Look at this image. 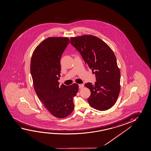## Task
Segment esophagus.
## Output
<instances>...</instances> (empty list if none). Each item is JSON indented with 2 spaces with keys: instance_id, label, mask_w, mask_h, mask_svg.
I'll list each match as a JSON object with an SVG mask.
<instances>
[{
  "instance_id": "34e87169",
  "label": "esophagus",
  "mask_w": 151,
  "mask_h": 151,
  "mask_svg": "<svg viewBox=\"0 0 151 151\" xmlns=\"http://www.w3.org/2000/svg\"><path fill=\"white\" fill-rule=\"evenodd\" d=\"M79 87L80 89H82L84 88V84H79Z\"/></svg>"
}]
</instances>
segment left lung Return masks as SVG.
<instances>
[{"instance_id":"left-lung-1","label":"left lung","mask_w":151,"mask_h":151,"mask_svg":"<svg viewBox=\"0 0 151 151\" xmlns=\"http://www.w3.org/2000/svg\"><path fill=\"white\" fill-rule=\"evenodd\" d=\"M70 41L96 75L94 85L90 82L84 85L91 91L88 103L97 110L110 109L116 102L121 89L120 70L113 51L105 42L91 35L71 37Z\"/></svg>"}]
</instances>
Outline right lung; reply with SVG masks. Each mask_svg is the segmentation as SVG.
Here are the masks:
<instances>
[{
	"mask_svg": "<svg viewBox=\"0 0 151 151\" xmlns=\"http://www.w3.org/2000/svg\"><path fill=\"white\" fill-rule=\"evenodd\" d=\"M70 43L67 37H49L32 53L30 71L34 89L45 107L55 117L64 118L74 110L73 98L79 91L77 83L59 86L60 59Z\"/></svg>",
	"mask_w": 151,
	"mask_h": 151,
	"instance_id": "right-lung-1",
	"label": "right lung"
}]
</instances>
